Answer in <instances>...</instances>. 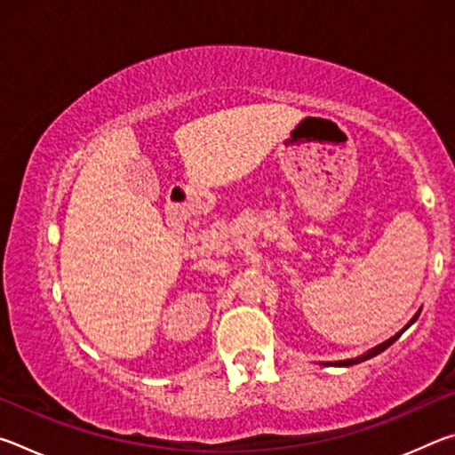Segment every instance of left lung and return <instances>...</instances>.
I'll return each mask as SVG.
<instances>
[{"label": "left lung", "instance_id": "obj_1", "mask_svg": "<svg viewBox=\"0 0 455 455\" xmlns=\"http://www.w3.org/2000/svg\"><path fill=\"white\" fill-rule=\"evenodd\" d=\"M418 317H419V313H415V315H413V319H411L410 323H407V325H405V327H403L402 331H399V333H395L394 337H391V339H387V341H383L381 345H377V347H373L371 351H367V353H365V355H361V357H357V359H345V361H335V363H329V365H339V367H349V365H355V363H361V361H365V359H371V357H375V355H379V353H381V351H385V349H387L391 343H395V341H397V339H399V335H402V333H403V331H405L407 327H410V325H411V323H415V319H418Z\"/></svg>", "mask_w": 455, "mask_h": 455}]
</instances>
